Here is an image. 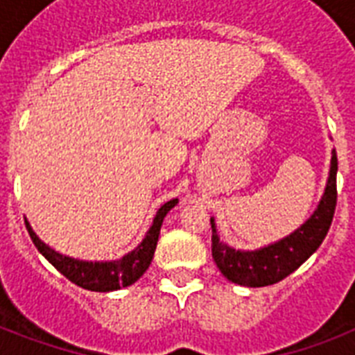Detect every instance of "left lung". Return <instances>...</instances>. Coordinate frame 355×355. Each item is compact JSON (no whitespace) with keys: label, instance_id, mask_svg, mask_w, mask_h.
<instances>
[{"label":"left lung","instance_id":"1","mask_svg":"<svg viewBox=\"0 0 355 355\" xmlns=\"http://www.w3.org/2000/svg\"><path fill=\"white\" fill-rule=\"evenodd\" d=\"M337 155L331 150L330 173L324 193L315 211L289 236L254 250L234 248L217 234L216 219L211 223V256L225 278L245 287H265L284 280L300 267L324 241L330 230L337 202Z\"/></svg>","mask_w":355,"mask_h":355}]
</instances>
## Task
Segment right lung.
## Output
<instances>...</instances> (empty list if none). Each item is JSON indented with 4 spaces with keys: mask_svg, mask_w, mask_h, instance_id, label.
<instances>
[{
    "mask_svg": "<svg viewBox=\"0 0 355 355\" xmlns=\"http://www.w3.org/2000/svg\"><path fill=\"white\" fill-rule=\"evenodd\" d=\"M177 202L178 199H171L158 208L155 219H153V225L149 227V230H147V234H145L138 247L125 254V256H121L119 259H107V261H90V259L71 258V256L57 252L55 248L46 245L40 237L36 236L29 221H25V225H27L29 236L35 243V247L38 248V252L58 272H62L69 282H73L75 286L97 293L118 291L121 287L132 286L134 282L139 280V276L149 269L153 256H155L164 217L167 216V211L177 206Z\"/></svg>",
    "mask_w": 355,
    "mask_h": 355,
    "instance_id": "obj_1",
    "label": "right lung"
}]
</instances>
